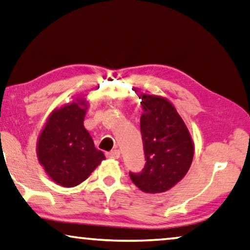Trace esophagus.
I'll use <instances>...</instances> for the list:
<instances>
[{
	"label": "esophagus",
	"mask_w": 250,
	"mask_h": 250,
	"mask_svg": "<svg viewBox=\"0 0 250 250\" xmlns=\"http://www.w3.org/2000/svg\"><path fill=\"white\" fill-rule=\"evenodd\" d=\"M107 157L110 158V159H119V157H121V151L116 149V150H113V151L108 152Z\"/></svg>",
	"instance_id": "1"
}]
</instances>
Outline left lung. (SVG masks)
Wrapping results in <instances>:
<instances>
[{
	"label": "left lung",
	"instance_id": "left-lung-1",
	"mask_svg": "<svg viewBox=\"0 0 250 250\" xmlns=\"http://www.w3.org/2000/svg\"><path fill=\"white\" fill-rule=\"evenodd\" d=\"M140 99L143 109L140 127L146 162L142 172H129V176L144 193H164L186 176L193 161L194 142L167 98L141 93Z\"/></svg>",
	"mask_w": 250,
	"mask_h": 250
}]
</instances>
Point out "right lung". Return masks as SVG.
I'll use <instances>...</instances> for the list:
<instances>
[{"label":"right lung","instance_id":"right-lung-1","mask_svg":"<svg viewBox=\"0 0 250 250\" xmlns=\"http://www.w3.org/2000/svg\"><path fill=\"white\" fill-rule=\"evenodd\" d=\"M89 108L85 97L56 108L47 117L36 146L38 162L57 185L74 187L91 175L104 160L96 149L83 122Z\"/></svg>","mask_w":250,"mask_h":250}]
</instances>
